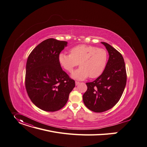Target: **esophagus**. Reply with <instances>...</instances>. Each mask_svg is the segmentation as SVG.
<instances>
[{
	"mask_svg": "<svg viewBox=\"0 0 147 147\" xmlns=\"http://www.w3.org/2000/svg\"><path fill=\"white\" fill-rule=\"evenodd\" d=\"M75 83H76V86H78V85L80 84V82H76Z\"/></svg>",
	"mask_w": 147,
	"mask_h": 147,
	"instance_id": "esophagus-1",
	"label": "esophagus"
}]
</instances>
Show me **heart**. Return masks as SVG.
<instances>
[{
  "instance_id": "obj_1",
  "label": "heart",
  "mask_w": 147,
  "mask_h": 147,
  "mask_svg": "<svg viewBox=\"0 0 147 147\" xmlns=\"http://www.w3.org/2000/svg\"><path fill=\"white\" fill-rule=\"evenodd\" d=\"M70 55L60 53L58 61L62 67L71 72L79 63L80 67L73 71L71 77L75 79L98 77L103 73L107 63L108 55L103 49L86 45H80L70 49Z\"/></svg>"
}]
</instances>
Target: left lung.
Segmentation results:
<instances>
[{
  "mask_svg": "<svg viewBox=\"0 0 147 147\" xmlns=\"http://www.w3.org/2000/svg\"><path fill=\"white\" fill-rule=\"evenodd\" d=\"M108 51L109 58L105 68L96 80L87 83L83 96L85 105L92 111H107L121 98L127 82V73L123 56L109 44L101 42Z\"/></svg>",
  "mask_w": 147,
  "mask_h": 147,
  "instance_id": "left-lung-1",
  "label": "left lung"
}]
</instances>
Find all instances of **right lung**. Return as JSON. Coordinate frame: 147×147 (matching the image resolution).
<instances>
[{
  "mask_svg": "<svg viewBox=\"0 0 147 147\" xmlns=\"http://www.w3.org/2000/svg\"><path fill=\"white\" fill-rule=\"evenodd\" d=\"M67 42L50 38L38 45L26 67V91L33 103L46 111H56L65 105L75 82L64 72L58 56Z\"/></svg>",
  "mask_w": 147,
  "mask_h": 147,
  "instance_id": "right-lung-1",
  "label": "right lung"
}]
</instances>
